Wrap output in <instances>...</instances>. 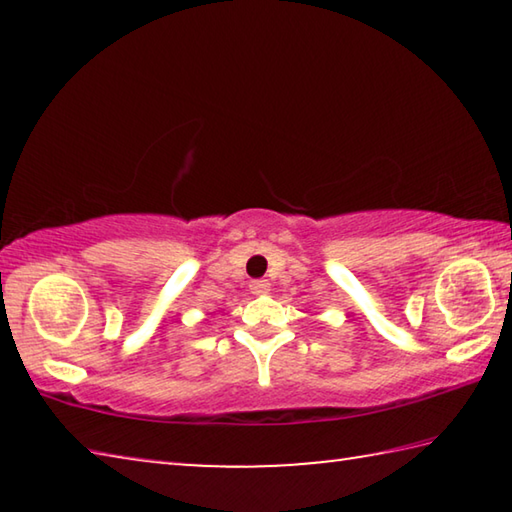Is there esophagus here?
Wrapping results in <instances>:
<instances>
[{
  "label": "esophagus",
  "mask_w": 512,
  "mask_h": 512,
  "mask_svg": "<svg viewBox=\"0 0 512 512\" xmlns=\"http://www.w3.org/2000/svg\"><path fill=\"white\" fill-rule=\"evenodd\" d=\"M268 291H271V284H268L266 280H253V282H250V293H253V296H266Z\"/></svg>",
  "instance_id": "34e87169"
}]
</instances>
